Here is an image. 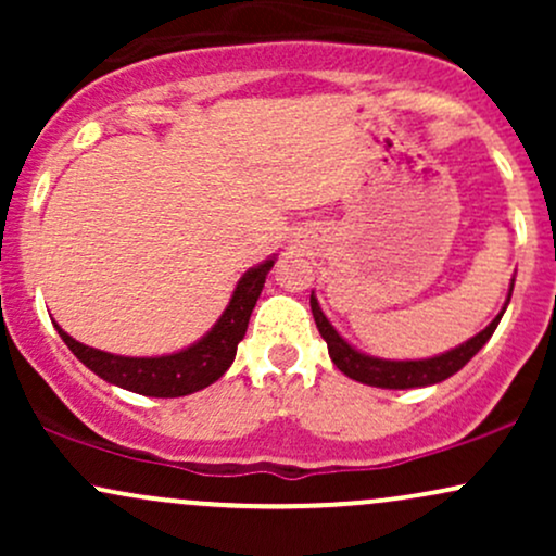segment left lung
Segmentation results:
<instances>
[{"label": "left lung", "mask_w": 556, "mask_h": 556, "mask_svg": "<svg viewBox=\"0 0 556 556\" xmlns=\"http://www.w3.org/2000/svg\"><path fill=\"white\" fill-rule=\"evenodd\" d=\"M509 298H513V287H509L507 303ZM507 303H504V308H507ZM504 308L486 329L478 331L476 337H470L468 342H463L460 348L450 350V353H442L437 355V358H426V361H381V358H371V355L361 353V350H355L353 344L344 342L342 337L337 334V329L329 324V318L324 316V311L318 308L316 298L311 295V311H314L316 327L321 331L324 340H327L329 358L334 361V366L340 368L344 376H350V379L361 381V384L381 387V389L429 387V384H439V381L450 379L452 374L460 371L465 363L473 358L478 350L489 342V337L494 334L496 324H500Z\"/></svg>", "instance_id": "1"}]
</instances>
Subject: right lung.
<instances>
[{
    "label": "right lung",
    "instance_id": "1",
    "mask_svg": "<svg viewBox=\"0 0 556 556\" xmlns=\"http://www.w3.org/2000/svg\"><path fill=\"white\" fill-rule=\"evenodd\" d=\"M271 266L274 258L242 274L232 300H229L225 314L219 316L212 331L180 353L159 355V358H127V355H112L104 350L88 348V344L73 340L56 324L54 327L75 353V358L110 384L123 387L127 392L146 394V397H185V394H193L198 389L214 384L232 366L238 342L245 337L248 321H251Z\"/></svg>",
    "mask_w": 556,
    "mask_h": 556
}]
</instances>
